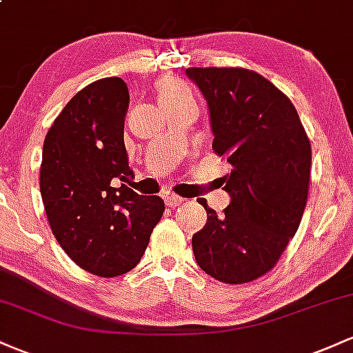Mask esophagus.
<instances>
[{"label":"esophagus","mask_w":353,"mask_h":353,"mask_svg":"<svg viewBox=\"0 0 353 353\" xmlns=\"http://www.w3.org/2000/svg\"><path fill=\"white\" fill-rule=\"evenodd\" d=\"M164 201H165V205H169V208H174V205H179L184 202V199L179 196H176L174 192H165L164 194Z\"/></svg>","instance_id":"esophagus-1"}]
</instances>
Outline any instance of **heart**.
<instances>
[{"label":"heart","instance_id":"1","mask_svg":"<svg viewBox=\"0 0 353 353\" xmlns=\"http://www.w3.org/2000/svg\"><path fill=\"white\" fill-rule=\"evenodd\" d=\"M157 92H159V101L163 106H172V104L181 103L185 99H194L192 89L188 83L181 79L165 78L157 83Z\"/></svg>","mask_w":353,"mask_h":353}]
</instances>
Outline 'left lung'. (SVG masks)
Segmentation results:
<instances>
[{"mask_svg": "<svg viewBox=\"0 0 353 353\" xmlns=\"http://www.w3.org/2000/svg\"><path fill=\"white\" fill-rule=\"evenodd\" d=\"M209 104L212 149L232 165L230 204L221 216L199 201L208 222L192 236L210 277L247 283L274 269L297 232L310 182V141L285 94L244 68H188Z\"/></svg>", "mask_w": 353, "mask_h": 353, "instance_id": "1", "label": "left lung"}]
</instances>
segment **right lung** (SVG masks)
I'll use <instances>...</instances> for the list:
<instances>
[{"label":"right lung","instance_id":"obj_1","mask_svg":"<svg viewBox=\"0 0 353 353\" xmlns=\"http://www.w3.org/2000/svg\"><path fill=\"white\" fill-rule=\"evenodd\" d=\"M129 91L121 78L83 88L48 131L41 188L52 236L81 269L117 277L139 264L164 214L159 196L131 185L124 145Z\"/></svg>","mask_w":353,"mask_h":353}]
</instances>
